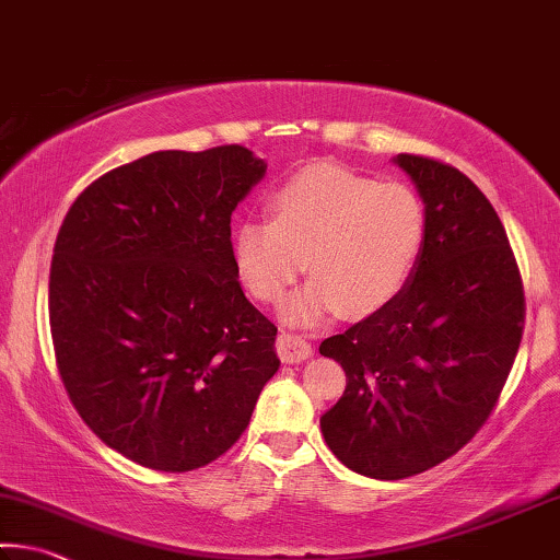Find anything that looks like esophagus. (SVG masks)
<instances>
[{
    "label": "esophagus",
    "mask_w": 560,
    "mask_h": 560,
    "mask_svg": "<svg viewBox=\"0 0 560 560\" xmlns=\"http://www.w3.org/2000/svg\"><path fill=\"white\" fill-rule=\"evenodd\" d=\"M277 351L283 363H301L312 357V346L294 334H281L277 341Z\"/></svg>",
    "instance_id": "obj_1"
}]
</instances>
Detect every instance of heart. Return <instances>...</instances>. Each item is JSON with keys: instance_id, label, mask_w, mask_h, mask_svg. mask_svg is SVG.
Segmentation results:
<instances>
[{"instance_id": "1", "label": "heart", "mask_w": 560, "mask_h": 560, "mask_svg": "<svg viewBox=\"0 0 560 560\" xmlns=\"http://www.w3.org/2000/svg\"><path fill=\"white\" fill-rule=\"evenodd\" d=\"M273 219H244L232 234L248 294L279 301L304 269L314 273L283 308L308 326L336 312L374 316L404 294L425 248L429 219L406 184H381L349 166H304L271 194Z\"/></svg>"}]
</instances>
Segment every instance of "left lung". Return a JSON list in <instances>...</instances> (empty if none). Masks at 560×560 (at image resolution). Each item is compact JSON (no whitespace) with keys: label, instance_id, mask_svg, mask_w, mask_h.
Listing matches in <instances>:
<instances>
[{"label":"left lung","instance_id":"left-lung-1","mask_svg":"<svg viewBox=\"0 0 560 560\" xmlns=\"http://www.w3.org/2000/svg\"><path fill=\"white\" fill-rule=\"evenodd\" d=\"M423 199L429 234L392 306L322 341L346 371L322 416L334 456L398 481L454 456L491 416L518 353L526 299L499 214L458 168L398 154Z\"/></svg>","mask_w":560,"mask_h":560}]
</instances>
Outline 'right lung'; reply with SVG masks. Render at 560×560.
Segmentation results:
<instances>
[{
	"label": "right lung",
	"mask_w": 560,
	"mask_h": 560,
	"mask_svg": "<svg viewBox=\"0 0 560 560\" xmlns=\"http://www.w3.org/2000/svg\"><path fill=\"white\" fill-rule=\"evenodd\" d=\"M246 147L154 152L79 194L57 234L49 326L77 413L154 471L226 454L279 371L277 326L244 296L232 214L264 179Z\"/></svg>",
	"instance_id": "1"
}]
</instances>
